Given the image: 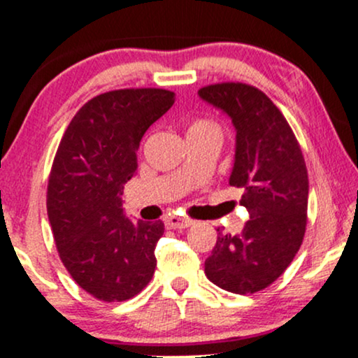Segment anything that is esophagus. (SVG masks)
I'll return each mask as SVG.
<instances>
[{"label":"esophagus","instance_id":"34e87169","mask_svg":"<svg viewBox=\"0 0 358 358\" xmlns=\"http://www.w3.org/2000/svg\"><path fill=\"white\" fill-rule=\"evenodd\" d=\"M166 227H170V229H185V227L192 226L190 221H187V219H182V217H176V215H170V217H166Z\"/></svg>","mask_w":358,"mask_h":358}]
</instances>
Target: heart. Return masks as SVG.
<instances>
[{
	"label": "heart",
	"instance_id": "1",
	"mask_svg": "<svg viewBox=\"0 0 358 358\" xmlns=\"http://www.w3.org/2000/svg\"><path fill=\"white\" fill-rule=\"evenodd\" d=\"M187 136H219L221 137V127H219L217 122L210 119H194L188 124L187 127Z\"/></svg>",
	"mask_w": 358,
	"mask_h": 358
}]
</instances>
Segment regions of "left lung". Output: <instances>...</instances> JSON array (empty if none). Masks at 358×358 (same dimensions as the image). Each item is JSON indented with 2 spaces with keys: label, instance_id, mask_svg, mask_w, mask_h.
I'll use <instances>...</instances> for the list:
<instances>
[{
  "label": "left lung",
  "instance_id": "obj_1",
  "mask_svg": "<svg viewBox=\"0 0 358 358\" xmlns=\"http://www.w3.org/2000/svg\"><path fill=\"white\" fill-rule=\"evenodd\" d=\"M199 95L233 119L236 159L229 183L245 190L241 206L250 212L241 234H217L206 275L227 292L255 294L273 284L301 248L308 168L289 122L262 90L227 81L203 86Z\"/></svg>",
  "mask_w": 358,
  "mask_h": 358
}]
</instances>
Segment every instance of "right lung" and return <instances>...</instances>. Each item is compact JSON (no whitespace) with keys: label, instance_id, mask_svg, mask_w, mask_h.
Instances as JSON below:
<instances>
[{"label":"right lung","instance_id":"add662e5","mask_svg":"<svg viewBox=\"0 0 358 358\" xmlns=\"http://www.w3.org/2000/svg\"><path fill=\"white\" fill-rule=\"evenodd\" d=\"M175 103L161 88L101 93L69 122L50 168L47 215L59 258L85 292L103 302L137 296L152 278L163 221L124 215V185L149 125Z\"/></svg>","mask_w":358,"mask_h":358}]
</instances>
